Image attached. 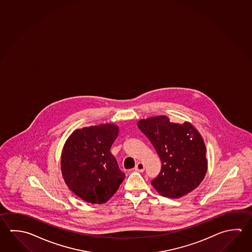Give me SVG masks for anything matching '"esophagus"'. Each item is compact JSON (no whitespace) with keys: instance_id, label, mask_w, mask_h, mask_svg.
Wrapping results in <instances>:
<instances>
[{"instance_id":"esophagus-1","label":"esophagus","mask_w":252,"mask_h":252,"mask_svg":"<svg viewBox=\"0 0 252 252\" xmlns=\"http://www.w3.org/2000/svg\"><path fill=\"white\" fill-rule=\"evenodd\" d=\"M144 169H145V166H144L143 163H141V162H138L136 165H135V167H134V170L138 171V172H143Z\"/></svg>"}]
</instances>
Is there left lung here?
<instances>
[{
    "label": "left lung",
    "instance_id": "1",
    "mask_svg": "<svg viewBox=\"0 0 252 252\" xmlns=\"http://www.w3.org/2000/svg\"><path fill=\"white\" fill-rule=\"evenodd\" d=\"M162 162L151 185L159 194L180 198L197 188L207 172L206 148L198 131L189 123L175 124L165 116L138 122Z\"/></svg>",
    "mask_w": 252,
    "mask_h": 252
}]
</instances>
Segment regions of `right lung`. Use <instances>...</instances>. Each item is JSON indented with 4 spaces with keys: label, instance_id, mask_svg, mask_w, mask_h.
<instances>
[{
    "label": "right lung",
    "instance_id": "1",
    "mask_svg": "<svg viewBox=\"0 0 252 252\" xmlns=\"http://www.w3.org/2000/svg\"><path fill=\"white\" fill-rule=\"evenodd\" d=\"M119 134L112 124L77 129L63 149L61 170L68 188L88 203H106L124 181L125 174L111 154Z\"/></svg>",
    "mask_w": 252,
    "mask_h": 252
}]
</instances>
